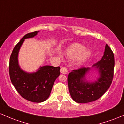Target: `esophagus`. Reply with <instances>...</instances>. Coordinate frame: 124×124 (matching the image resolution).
Listing matches in <instances>:
<instances>
[{
	"label": "esophagus",
	"instance_id": "1",
	"mask_svg": "<svg viewBox=\"0 0 124 124\" xmlns=\"http://www.w3.org/2000/svg\"><path fill=\"white\" fill-rule=\"evenodd\" d=\"M60 72L61 73H62V74H66L67 73V70L66 68L62 67L60 69Z\"/></svg>",
	"mask_w": 124,
	"mask_h": 124
}]
</instances>
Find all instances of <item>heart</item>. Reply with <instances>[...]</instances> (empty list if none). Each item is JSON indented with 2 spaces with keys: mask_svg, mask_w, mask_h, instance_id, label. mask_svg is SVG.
<instances>
[{
  "mask_svg": "<svg viewBox=\"0 0 124 124\" xmlns=\"http://www.w3.org/2000/svg\"><path fill=\"white\" fill-rule=\"evenodd\" d=\"M64 55L71 59H74L75 64L80 66L90 58L91 52L85 49L83 45L79 43H74L65 50Z\"/></svg>",
  "mask_w": 124,
  "mask_h": 124,
  "instance_id": "heart-1",
  "label": "heart"
}]
</instances>
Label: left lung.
<instances>
[{"instance_id":"8db88e82","label":"left lung","mask_w":124,"mask_h":124,"mask_svg":"<svg viewBox=\"0 0 124 124\" xmlns=\"http://www.w3.org/2000/svg\"><path fill=\"white\" fill-rule=\"evenodd\" d=\"M114 64V53L106 44L103 57L92 67L81 68L69 73L68 86L72 99L77 103H86L101 98L111 85ZM93 70L98 76L93 81H90L87 76Z\"/></svg>"}]
</instances>
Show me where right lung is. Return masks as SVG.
Listing matches in <instances>:
<instances>
[{"label":"right lung","instance_id":"1","mask_svg":"<svg viewBox=\"0 0 124 124\" xmlns=\"http://www.w3.org/2000/svg\"><path fill=\"white\" fill-rule=\"evenodd\" d=\"M39 31L25 35L15 46L10 57L9 75L12 83L24 99L40 103L49 98L53 85L60 74V67L40 66L35 71L27 72L20 67L18 55L25 39L34 38Z\"/></svg>","mask_w":124,"mask_h":124}]
</instances>
